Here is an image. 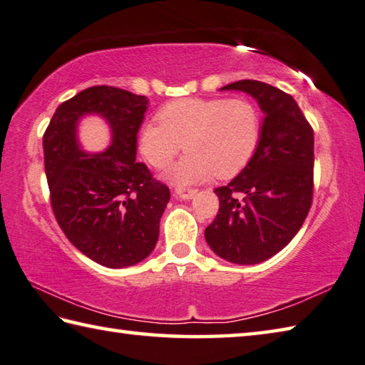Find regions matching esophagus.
Returning a JSON list of instances; mask_svg holds the SVG:
<instances>
[{
  "mask_svg": "<svg viewBox=\"0 0 365 365\" xmlns=\"http://www.w3.org/2000/svg\"><path fill=\"white\" fill-rule=\"evenodd\" d=\"M197 189H192V187H178L175 190V195L178 198H181V200H189V198H192L195 195Z\"/></svg>",
  "mask_w": 365,
  "mask_h": 365,
  "instance_id": "1",
  "label": "esophagus"
}]
</instances>
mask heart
I'll list each match as a JSON object with an SVG mask.
<instances>
[{
	"instance_id": "1",
	"label": "heart",
	"mask_w": 365,
	"mask_h": 365,
	"mask_svg": "<svg viewBox=\"0 0 365 365\" xmlns=\"http://www.w3.org/2000/svg\"><path fill=\"white\" fill-rule=\"evenodd\" d=\"M260 135L262 120L251 100L182 98L165 105L159 119L143 123L138 149L150 167L162 170L185 144L189 153L167 171V180L194 184L240 173L256 154Z\"/></svg>"
}]
</instances>
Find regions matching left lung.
Returning a JSON list of instances; mask_svg holds the SVG:
<instances>
[{
  "instance_id": "8db88e82",
  "label": "left lung",
  "mask_w": 365,
  "mask_h": 365,
  "mask_svg": "<svg viewBox=\"0 0 365 365\" xmlns=\"http://www.w3.org/2000/svg\"><path fill=\"white\" fill-rule=\"evenodd\" d=\"M221 91L252 95L265 118L250 163L215 189L219 211L205 238L219 257L252 265L283 250L312 208L314 135L295 100L277 87L243 79Z\"/></svg>"
}]
</instances>
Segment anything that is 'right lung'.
Masks as SVG:
<instances>
[{"instance_id": "add662e5", "label": "right lung", "mask_w": 365, "mask_h": 365, "mask_svg": "<svg viewBox=\"0 0 365 365\" xmlns=\"http://www.w3.org/2000/svg\"><path fill=\"white\" fill-rule=\"evenodd\" d=\"M148 98L123 88L93 86L61 103L47 125L44 168L55 219L88 259L109 268L141 262L155 247L170 189L136 160V136ZM103 115L113 143L86 155L75 140L84 113Z\"/></svg>"}]
</instances>
